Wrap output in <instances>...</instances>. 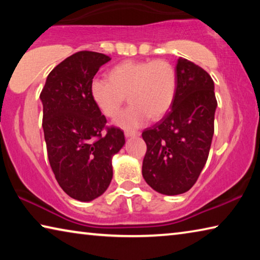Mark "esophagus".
<instances>
[{
	"mask_svg": "<svg viewBox=\"0 0 260 260\" xmlns=\"http://www.w3.org/2000/svg\"><path fill=\"white\" fill-rule=\"evenodd\" d=\"M140 132L133 131V129H126L125 131V136L126 138H131V136H139Z\"/></svg>",
	"mask_w": 260,
	"mask_h": 260,
	"instance_id": "34e87169",
	"label": "esophagus"
}]
</instances>
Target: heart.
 <instances>
[{"mask_svg":"<svg viewBox=\"0 0 260 260\" xmlns=\"http://www.w3.org/2000/svg\"><path fill=\"white\" fill-rule=\"evenodd\" d=\"M177 93V73L169 61L127 60L111 69L109 79L95 78L90 94L104 116H118L126 96L132 103L117 122L138 127L149 118L159 119L172 107Z\"/></svg>","mask_w":260,"mask_h":260,"instance_id":"heart-1","label":"heart"}]
</instances>
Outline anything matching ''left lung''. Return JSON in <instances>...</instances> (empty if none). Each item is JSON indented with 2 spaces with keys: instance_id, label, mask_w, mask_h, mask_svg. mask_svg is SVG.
<instances>
[{
  "instance_id": "8db88e82",
  "label": "left lung",
  "mask_w": 260,
  "mask_h": 260,
  "mask_svg": "<svg viewBox=\"0 0 260 260\" xmlns=\"http://www.w3.org/2000/svg\"><path fill=\"white\" fill-rule=\"evenodd\" d=\"M215 108L212 78L180 57L171 111L142 133L147 144L142 175L153 190L180 195L196 183L209 157Z\"/></svg>"
}]
</instances>
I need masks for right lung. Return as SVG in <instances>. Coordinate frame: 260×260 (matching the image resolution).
<instances>
[{"label":"right lung","instance_id":"right-lung-1","mask_svg":"<svg viewBox=\"0 0 260 260\" xmlns=\"http://www.w3.org/2000/svg\"><path fill=\"white\" fill-rule=\"evenodd\" d=\"M110 59L100 52L78 51L52 70L40 94L51 170L60 188L81 202L107 190L112 156L125 144L124 132L107 126L90 94L94 76Z\"/></svg>","mask_w":260,"mask_h":260}]
</instances>
